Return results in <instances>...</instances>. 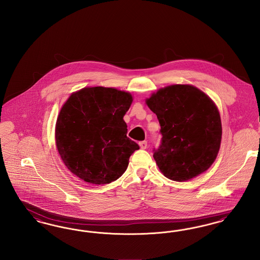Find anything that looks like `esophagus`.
Here are the masks:
<instances>
[{
    "label": "esophagus",
    "mask_w": 260,
    "mask_h": 260,
    "mask_svg": "<svg viewBox=\"0 0 260 260\" xmlns=\"http://www.w3.org/2000/svg\"><path fill=\"white\" fill-rule=\"evenodd\" d=\"M139 145H140V147L142 148V149H146L147 147V141H143V142H140L139 143Z\"/></svg>",
    "instance_id": "obj_1"
}]
</instances>
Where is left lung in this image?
<instances>
[{
	"mask_svg": "<svg viewBox=\"0 0 260 260\" xmlns=\"http://www.w3.org/2000/svg\"><path fill=\"white\" fill-rule=\"evenodd\" d=\"M156 114L162 135L153 157L172 181L191 180L214 163L221 142V120L215 103L188 84L159 89L146 100Z\"/></svg>",
	"mask_w": 260,
	"mask_h": 260,
	"instance_id": "8db88e82",
	"label": "left lung"
}]
</instances>
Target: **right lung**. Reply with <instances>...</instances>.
I'll return each instance as SVG.
<instances>
[{"label": "right lung", "instance_id": "obj_1", "mask_svg": "<svg viewBox=\"0 0 260 260\" xmlns=\"http://www.w3.org/2000/svg\"><path fill=\"white\" fill-rule=\"evenodd\" d=\"M133 101L128 92L85 87L73 93L56 121L55 141L64 164L82 181L107 184L122 176L138 144L123 120Z\"/></svg>", "mask_w": 260, "mask_h": 260}]
</instances>
